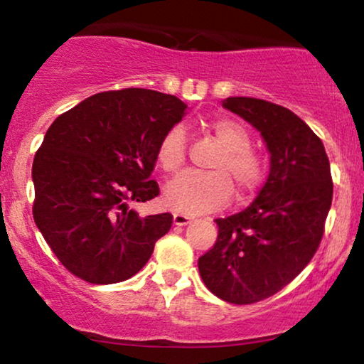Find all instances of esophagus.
Masks as SVG:
<instances>
[{
  "instance_id": "esophagus-1",
  "label": "esophagus",
  "mask_w": 364,
  "mask_h": 364,
  "mask_svg": "<svg viewBox=\"0 0 364 364\" xmlns=\"http://www.w3.org/2000/svg\"><path fill=\"white\" fill-rule=\"evenodd\" d=\"M189 223H192V218L187 216V214H181V213L173 214L175 226H186V224H189Z\"/></svg>"
}]
</instances>
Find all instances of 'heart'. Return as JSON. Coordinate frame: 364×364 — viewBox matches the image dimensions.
I'll list each match as a JSON object with an SVG mask.
<instances>
[{
	"instance_id": "heart-1",
	"label": "heart",
	"mask_w": 364,
	"mask_h": 364,
	"mask_svg": "<svg viewBox=\"0 0 364 364\" xmlns=\"http://www.w3.org/2000/svg\"><path fill=\"white\" fill-rule=\"evenodd\" d=\"M210 132L224 148L213 165L216 172H183L165 187L164 203L177 213L204 214L224 208L232 197L231 181L240 199L253 196L262 186L264 164L262 156L251 150V134L245 124L221 118L210 123ZM186 132L177 124L161 136L156 160L165 172H177L186 161Z\"/></svg>"
}]
</instances>
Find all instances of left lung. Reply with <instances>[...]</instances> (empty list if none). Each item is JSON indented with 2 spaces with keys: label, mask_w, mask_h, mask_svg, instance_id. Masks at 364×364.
I'll list each match as a JSON object with an SVG mask.
<instances>
[{
  "label": "left lung",
  "mask_w": 364,
  "mask_h": 364,
  "mask_svg": "<svg viewBox=\"0 0 364 364\" xmlns=\"http://www.w3.org/2000/svg\"><path fill=\"white\" fill-rule=\"evenodd\" d=\"M223 107L257 128L270 154L257 199L216 219V245L197 263L216 297L243 306L275 295L311 262L333 203V178L321 138L290 109L257 97H228Z\"/></svg>",
  "instance_id": "8db88e82"
}]
</instances>
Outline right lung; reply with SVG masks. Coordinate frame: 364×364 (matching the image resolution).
I'll use <instances>...</instances> for the list:
<instances>
[{
  "instance_id": "1",
  "label": "right lung",
  "mask_w": 364,
  "mask_h": 364,
  "mask_svg": "<svg viewBox=\"0 0 364 364\" xmlns=\"http://www.w3.org/2000/svg\"><path fill=\"white\" fill-rule=\"evenodd\" d=\"M187 105L151 89L94 94L60 114L35 154L33 219L64 267L89 284L128 280L167 235L172 214L129 208L160 194L150 175Z\"/></svg>"
}]
</instances>
